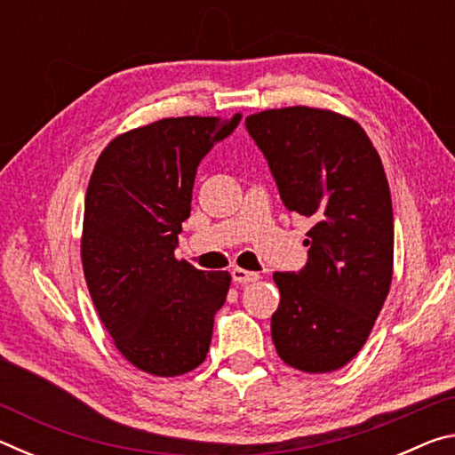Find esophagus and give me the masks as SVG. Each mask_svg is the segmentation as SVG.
<instances>
[{
  "label": "esophagus",
  "mask_w": 455,
  "mask_h": 455,
  "mask_svg": "<svg viewBox=\"0 0 455 455\" xmlns=\"http://www.w3.org/2000/svg\"><path fill=\"white\" fill-rule=\"evenodd\" d=\"M230 275H233V281L236 284H246V283H252V281L259 279V273L244 271V268H238V267H235L233 271H230Z\"/></svg>",
  "instance_id": "1"
}]
</instances>
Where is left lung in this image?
<instances>
[{
  "instance_id": "1",
  "label": "left lung",
  "mask_w": 455,
  "mask_h": 455,
  "mask_svg": "<svg viewBox=\"0 0 455 455\" xmlns=\"http://www.w3.org/2000/svg\"><path fill=\"white\" fill-rule=\"evenodd\" d=\"M291 212L311 219L309 259L275 273L271 335L284 363L341 369L363 347L394 275V211L381 158L355 120L309 106L244 120Z\"/></svg>"
}]
</instances>
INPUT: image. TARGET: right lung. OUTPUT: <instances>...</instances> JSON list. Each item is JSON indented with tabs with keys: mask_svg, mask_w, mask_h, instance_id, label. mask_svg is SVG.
Listing matches in <instances>:
<instances>
[{
	"mask_svg": "<svg viewBox=\"0 0 455 455\" xmlns=\"http://www.w3.org/2000/svg\"><path fill=\"white\" fill-rule=\"evenodd\" d=\"M182 116L114 138L90 176L82 267L96 311L130 363L158 377L206 359L230 275L174 257L196 168L241 122Z\"/></svg>",
	"mask_w": 455,
	"mask_h": 455,
	"instance_id": "add662e5",
	"label": "right lung"
}]
</instances>
